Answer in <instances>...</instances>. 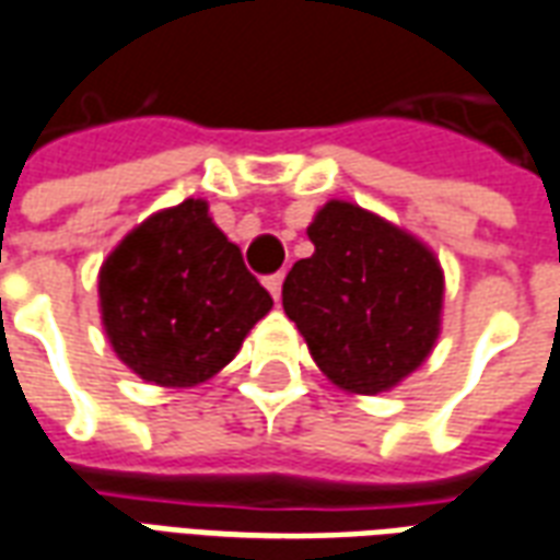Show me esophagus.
<instances>
[{"label": "esophagus", "mask_w": 560, "mask_h": 560, "mask_svg": "<svg viewBox=\"0 0 560 560\" xmlns=\"http://www.w3.org/2000/svg\"><path fill=\"white\" fill-rule=\"evenodd\" d=\"M264 284H267V291L272 293V300H281V284H284V272L267 276V279H264Z\"/></svg>", "instance_id": "1"}]
</instances>
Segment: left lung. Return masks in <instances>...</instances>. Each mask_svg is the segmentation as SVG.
<instances>
[{
	"instance_id": "left-lung-1",
	"label": "left lung",
	"mask_w": 560,
	"mask_h": 560,
	"mask_svg": "<svg viewBox=\"0 0 560 560\" xmlns=\"http://www.w3.org/2000/svg\"><path fill=\"white\" fill-rule=\"evenodd\" d=\"M312 258L281 288L284 314L323 374L350 395H380L436 347L445 272L428 243L350 201H326L308 225Z\"/></svg>"
}]
</instances>
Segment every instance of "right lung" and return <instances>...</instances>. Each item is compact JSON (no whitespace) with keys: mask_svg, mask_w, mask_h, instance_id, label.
Instances as JSON below:
<instances>
[{"mask_svg":"<svg viewBox=\"0 0 560 560\" xmlns=\"http://www.w3.org/2000/svg\"><path fill=\"white\" fill-rule=\"evenodd\" d=\"M97 293L115 355L163 388L217 376L272 308L201 198L156 210L132 228L103 260Z\"/></svg>","mask_w":560,"mask_h":560,"instance_id":"add662e5","label":"right lung"}]
</instances>
